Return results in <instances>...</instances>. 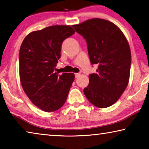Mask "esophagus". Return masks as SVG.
Instances as JSON below:
<instances>
[{"label":"esophagus","instance_id":"esophagus-1","mask_svg":"<svg viewBox=\"0 0 149 149\" xmlns=\"http://www.w3.org/2000/svg\"><path fill=\"white\" fill-rule=\"evenodd\" d=\"M80 75V74H75V77L77 78Z\"/></svg>","mask_w":149,"mask_h":149}]
</instances>
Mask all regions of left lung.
Here are the masks:
<instances>
[{"mask_svg":"<svg viewBox=\"0 0 149 149\" xmlns=\"http://www.w3.org/2000/svg\"><path fill=\"white\" fill-rule=\"evenodd\" d=\"M73 27L86 40L91 63L97 64L84 89L89 101L98 108H107L117 101L129 82L132 55L125 35L108 20L88 19Z\"/></svg>","mask_w":149,"mask_h":149,"instance_id":"8db88e82","label":"left lung"}]
</instances>
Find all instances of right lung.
Returning a JSON list of instances; mask_svg holds the SVG:
<instances>
[{"instance_id":"1","label":"right lung","mask_w":149,"mask_h":149,"mask_svg":"<svg viewBox=\"0 0 149 149\" xmlns=\"http://www.w3.org/2000/svg\"><path fill=\"white\" fill-rule=\"evenodd\" d=\"M70 26H52L30 33L19 53L22 86L30 100L47 112L61 108L67 99L75 75L55 72L62 42L74 34Z\"/></svg>"}]
</instances>
